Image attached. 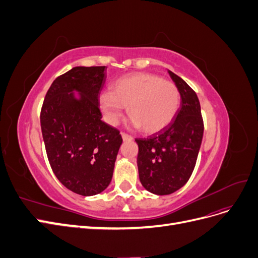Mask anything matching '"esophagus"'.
<instances>
[{
  "label": "esophagus",
  "instance_id": "esophagus-1",
  "mask_svg": "<svg viewBox=\"0 0 258 258\" xmlns=\"http://www.w3.org/2000/svg\"><path fill=\"white\" fill-rule=\"evenodd\" d=\"M121 138H122V140H123L124 142H126V141H132V140H134V138H132L131 136H129L127 134H123V132L121 134Z\"/></svg>",
  "mask_w": 258,
  "mask_h": 258
}]
</instances>
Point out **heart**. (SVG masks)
<instances>
[{
    "mask_svg": "<svg viewBox=\"0 0 258 258\" xmlns=\"http://www.w3.org/2000/svg\"><path fill=\"white\" fill-rule=\"evenodd\" d=\"M100 105L107 121L116 124L127 107L131 124L146 135H155L172 122L179 107L176 86L160 76L137 73L121 77L112 85V92L100 96Z\"/></svg>",
    "mask_w": 258,
    "mask_h": 258,
    "instance_id": "obj_1",
    "label": "heart"
}]
</instances>
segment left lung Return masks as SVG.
<instances>
[{
	"label": "left lung",
	"mask_w": 258,
	"mask_h": 258,
	"mask_svg": "<svg viewBox=\"0 0 258 258\" xmlns=\"http://www.w3.org/2000/svg\"><path fill=\"white\" fill-rule=\"evenodd\" d=\"M168 73L178 89L181 106L167 128L147 139H136L140 182L146 190L158 196L172 194L187 183L204 137L196 92L170 70Z\"/></svg>",
	"instance_id": "obj_1"
}]
</instances>
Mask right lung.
Instances as JSON below:
<instances>
[{"mask_svg": "<svg viewBox=\"0 0 258 258\" xmlns=\"http://www.w3.org/2000/svg\"><path fill=\"white\" fill-rule=\"evenodd\" d=\"M105 67H74L50 86L41 111L46 153L68 189L95 196L110 185L122 143L119 131L101 120L99 93Z\"/></svg>", "mask_w": 258, "mask_h": 258, "instance_id": "1", "label": "right lung"}]
</instances>
